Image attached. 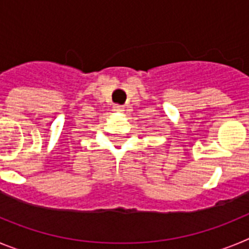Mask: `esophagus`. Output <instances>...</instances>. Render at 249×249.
<instances>
[{
  "label": "esophagus",
  "instance_id": "esophagus-1",
  "mask_svg": "<svg viewBox=\"0 0 249 249\" xmlns=\"http://www.w3.org/2000/svg\"><path fill=\"white\" fill-rule=\"evenodd\" d=\"M113 111L117 112V113H122V112L124 111V107H123V106H120V105H114Z\"/></svg>",
  "mask_w": 249,
  "mask_h": 249
}]
</instances>
